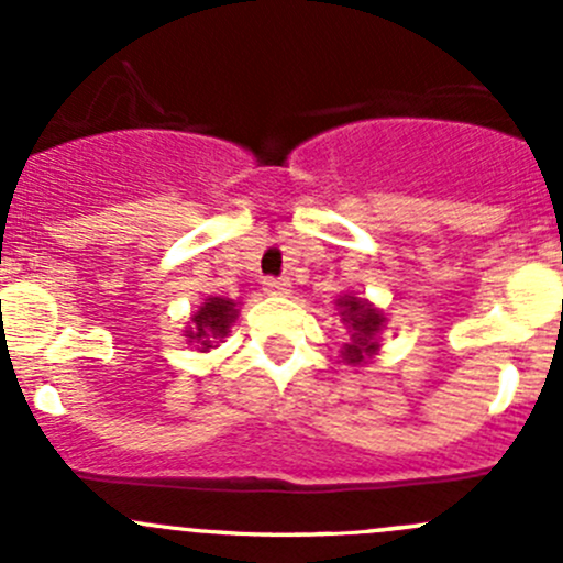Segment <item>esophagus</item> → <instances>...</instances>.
<instances>
[{
  "mask_svg": "<svg viewBox=\"0 0 563 563\" xmlns=\"http://www.w3.org/2000/svg\"><path fill=\"white\" fill-rule=\"evenodd\" d=\"M264 291L269 297H286V294H291V280H286V277H266Z\"/></svg>",
  "mask_w": 563,
  "mask_h": 563,
  "instance_id": "34e87169",
  "label": "esophagus"
}]
</instances>
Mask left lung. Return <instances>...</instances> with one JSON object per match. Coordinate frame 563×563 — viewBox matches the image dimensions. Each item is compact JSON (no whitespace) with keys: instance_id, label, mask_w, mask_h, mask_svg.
Masks as SVG:
<instances>
[{"instance_id":"left-lung-1","label":"left lung","mask_w":563,"mask_h":563,"mask_svg":"<svg viewBox=\"0 0 563 563\" xmlns=\"http://www.w3.org/2000/svg\"><path fill=\"white\" fill-rule=\"evenodd\" d=\"M338 308L351 332V343H345L343 349L345 362L349 365H365L378 351V334L384 329V316L367 299L356 297L338 299Z\"/></svg>"}]
</instances>
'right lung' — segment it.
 <instances>
[{"instance_id":"obj_1","label":"right lung","mask_w":563,"mask_h":563,"mask_svg":"<svg viewBox=\"0 0 563 563\" xmlns=\"http://www.w3.org/2000/svg\"><path fill=\"white\" fill-rule=\"evenodd\" d=\"M236 321V302L223 297H209L207 302L198 308V313L190 318V329H187V343H196L198 351L214 349L220 338H225L231 323Z\"/></svg>"}]
</instances>
